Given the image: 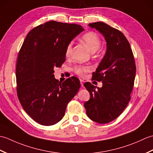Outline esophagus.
Instances as JSON below:
<instances>
[{
	"label": "esophagus",
	"mask_w": 153,
	"mask_h": 153,
	"mask_svg": "<svg viewBox=\"0 0 153 153\" xmlns=\"http://www.w3.org/2000/svg\"><path fill=\"white\" fill-rule=\"evenodd\" d=\"M84 81L83 79H80V83H81V85H82V87H83V84H84Z\"/></svg>",
	"instance_id": "obj_1"
}]
</instances>
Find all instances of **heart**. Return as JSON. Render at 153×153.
Instances as JSON below:
<instances>
[{
  "instance_id": "obj_1",
  "label": "heart",
  "mask_w": 153,
  "mask_h": 153,
  "mask_svg": "<svg viewBox=\"0 0 153 153\" xmlns=\"http://www.w3.org/2000/svg\"><path fill=\"white\" fill-rule=\"evenodd\" d=\"M82 40L88 47L89 50L92 53H95V52L98 51L100 47V44H101L98 35L92 31L87 32V33L83 35L82 37ZM72 42H70V43L67 45L66 50H65V55H66V57H70L71 56V52H72ZM73 71L77 76L80 77H84L85 76L87 73L91 71V68L89 66H86V65L79 64L76 65L74 67Z\"/></svg>"
}]
</instances>
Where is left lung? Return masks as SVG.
Masks as SVG:
<instances>
[{
  "mask_svg": "<svg viewBox=\"0 0 153 153\" xmlns=\"http://www.w3.org/2000/svg\"><path fill=\"white\" fill-rule=\"evenodd\" d=\"M89 25L103 35L107 49L92 77L102 82V87L96 89L89 82L84 84L91 96L84 107L91 120L106 123L118 118L130 100L136 66L130 45L121 31L100 22Z\"/></svg>",
  "mask_w": 153,
  "mask_h": 153,
  "instance_id": "left-lung-1",
  "label": "left lung"
}]
</instances>
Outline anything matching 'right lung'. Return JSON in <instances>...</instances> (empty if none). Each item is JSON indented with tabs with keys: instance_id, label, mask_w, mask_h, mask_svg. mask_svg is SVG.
Here are the masks:
<instances>
[{
	"instance_id": "right-lung-1",
	"label": "right lung",
	"mask_w": 153,
	"mask_h": 153,
	"mask_svg": "<svg viewBox=\"0 0 153 153\" xmlns=\"http://www.w3.org/2000/svg\"><path fill=\"white\" fill-rule=\"evenodd\" d=\"M83 31L76 24L50 21L31 30L22 44L16 68L17 95L24 110L39 124L60 122L80 88L76 77L59 83L54 68L61 67L67 45Z\"/></svg>"
}]
</instances>
